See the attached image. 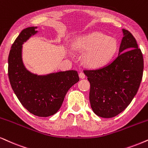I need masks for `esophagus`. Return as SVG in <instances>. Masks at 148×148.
Returning <instances> with one entry per match:
<instances>
[{
  "instance_id": "esophagus-1",
  "label": "esophagus",
  "mask_w": 148,
  "mask_h": 148,
  "mask_svg": "<svg viewBox=\"0 0 148 148\" xmlns=\"http://www.w3.org/2000/svg\"><path fill=\"white\" fill-rule=\"evenodd\" d=\"M79 77H80V78H81V79H83V78H85V74H84L83 72H80L79 73Z\"/></svg>"
}]
</instances>
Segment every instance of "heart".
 <instances>
[{
  "label": "heart",
  "instance_id": "obj_1",
  "mask_svg": "<svg viewBox=\"0 0 148 148\" xmlns=\"http://www.w3.org/2000/svg\"><path fill=\"white\" fill-rule=\"evenodd\" d=\"M117 46L115 37L98 31L80 37L73 45L75 50L87 52L85 62L91 68H100L107 64L115 55Z\"/></svg>",
  "mask_w": 148,
  "mask_h": 148
}]
</instances>
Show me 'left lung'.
<instances>
[{
  "mask_svg": "<svg viewBox=\"0 0 148 148\" xmlns=\"http://www.w3.org/2000/svg\"><path fill=\"white\" fill-rule=\"evenodd\" d=\"M117 57L103 68L84 70L90 83L89 101L95 114L115 117L135 96L143 72V58L135 38L126 29Z\"/></svg>",
  "mask_w": 148,
  "mask_h": 148,
  "instance_id": "obj_1",
  "label": "left lung"
}]
</instances>
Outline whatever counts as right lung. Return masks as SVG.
Wrapping results in <instances>:
<instances>
[{
    "label": "right lung",
    "mask_w": 148,
    "mask_h": 148,
    "mask_svg": "<svg viewBox=\"0 0 148 148\" xmlns=\"http://www.w3.org/2000/svg\"><path fill=\"white\" fill-rule=\"evenodd\" d=\"M37 27L21 31L12 44L8 57V76L11 86L20 103L38 117L55 114L62 105L67 92L79 81L75 70L37 75L27 70L22 61V44L38 32Z\"/></svg>",
    "instance_id": "obj_1"
}]
</instances>
